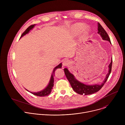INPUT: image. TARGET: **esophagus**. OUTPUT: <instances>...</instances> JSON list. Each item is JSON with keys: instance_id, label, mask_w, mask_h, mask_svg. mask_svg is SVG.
Listing matches in <instances>:
<instances>
[{"instance_id": "obj_1", "label": "esophagus", "mask_w": 125, "mask_h": 125, "mask_svg": "<svg viewBox=\"0 0 125 125\" xmlns=\"http://www.w3.org/2000/svg\"><path fill=\"white\" fill-rule=\"evenodd\" d=\"M70 63V62H69V60H66L64 61V62H63V66H64V67L65 66H69Z\"/></svg>"}]
</instances>
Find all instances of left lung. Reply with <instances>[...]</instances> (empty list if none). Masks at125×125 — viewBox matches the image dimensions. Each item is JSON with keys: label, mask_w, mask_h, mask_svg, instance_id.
Returning a JSON list of instances; mask_svg holds the SVG:
<instances>
[{"label": "left lung", "mask_w": 125, "mask_h": 125, "mask_svg": "<svg viewBox=\"0 0 125 125\" xmlns=\"http://www.w3.org/2000/svg\"><path fill=\"white\" fill-rule=\"evenodd\" d=\"M98 33L100 35L102 39L103 40L109 41V42L111 44V42L110 41V39L108 36L107 33L105 31L103 28L101 26V25L98 23ZM112 58L111 59V63H110L108 67H109V71L108 73L107 74L105 79L104 81L102 82L101 84H95L93 85H87L84 84L78 80H77L74 77V76L71 74L68 69L65 68L64 72L66 76L67 79L69 81L71 86H72L73 90L78 94L83 95H88V94H92L94 93H95L99 91L100 89L102 87L103 85L105 84L106 81L107 80L110 73L111 72L112 69Z\"/></svg>", "instance_id": "left-lung-1"}]
</instances>
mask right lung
<instances>
[{"label":"right lung","instance_id":"obj_1","mask_svg":"<svg viewBox=\"0 0 125 125\" xmlns=\"http://www.w3.org/2000/svg\"><path fill=\"white\" fill-rule=\"evenodd\" d=\"M35 25V24H34V25H31L30 26H29L26 30V31L22 34L20 38H22V37L24 36V35H25V34H26L28 33H29V31L34 28ZM61 67H62V63H61L60 64H59L58 66H57L56 67H55L54 68V69H53V72H52V75H51V78H50V81L49 82L48 84L44 89V90H43L42 91L39 92H37V93H33V92H31L29 91L28 90H26H26L28 92L31 93L32 94H33V95H37V96H45L48 95L51 93V90L52 89V87L53 86V85H54V84H53V83H54V77H53V76H54L55 71V70L57 69L61 68Z\"/></svg>","mask_w":125,"mask_h":125}]
</instances>
